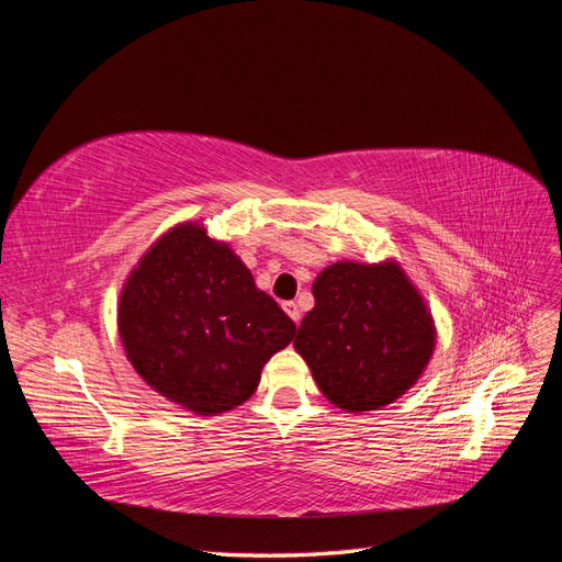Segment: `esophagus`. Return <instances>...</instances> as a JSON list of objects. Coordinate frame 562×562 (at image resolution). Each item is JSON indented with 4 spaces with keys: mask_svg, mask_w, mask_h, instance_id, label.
Masks as SVG:
<instances>
[{
    "mask_svg": "<svg viewBox=\"0 0 562 562\" xmlns=\"http://www.w3.org/2000/svg\"><path fill=\"white\" fill-rule=\"evenodd\" d=\"M283 310H285V314L291 316L295 323L300 321V307H297L295 302H283Z\"/></svg>",
    "mask_w": 562,
    "mask_h": 562,
    "instance_id": "1",
    "label": "esophagus"
}]
</instances>
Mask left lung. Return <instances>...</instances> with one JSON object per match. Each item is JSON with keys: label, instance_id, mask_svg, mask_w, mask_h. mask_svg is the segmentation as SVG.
<instances>
[{"label": "left lung", "instance_id": "obj_1", "mask_svg": "<svg viewBox=\"0 0 562 562\" xmlns=\"http://www.w3.org/2000/svg\"><path fill=\"white\" fill-rule=\"evenodd\" d=\"M312 293L316 304L293 345L333 405L378 411L419 380L436 328L396 262H335L316 277Z\"/></svg>", "mask_w": 562, "mask_h": 562}]
</instances>
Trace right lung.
<instances>
[{
  "label": "right lung",
  "instance_id": "right-lung-1",
  "mask_svg": "<svg viewBox=\"0 0 562 562\" xmlns=\"http://www.w3.org/2000/svg\"><path fill=\"white\" fill-rule=\"evenodd\" d=\"M119 335L151 389L196 415H217L252 396L262 366L291 345L295 323L255 288L227 244L184 223L131 271Z\"/></svg>",
  "mask_w": 562,
  "mask_h": 562
}]
</instances>
